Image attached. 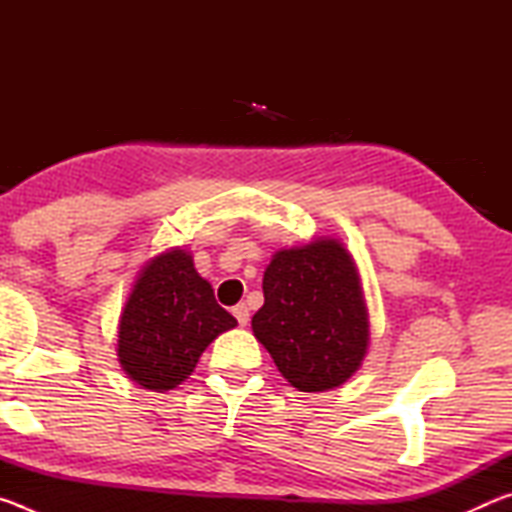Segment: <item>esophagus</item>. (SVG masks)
Returning <instances> with one entry per match:
<instances>
[{
	"label": "esophagus",
	"instance_id": "obj_1",
	"mask_svg": "<svg viewBox=\"0 0 512 512\" xmlns=\"http://www.w3.org/2000/svg\"><path fill=\"white\" fill-rule=\"evenodd\" d=\"M232 314H235L237 323H239L241 327H246V325H248V320H250V311H248V307L244 305V302H241V305H237V307H232Z\"/></svg>",
	"mask_w": 512,
	"mask_h": 512
}]
</instances>
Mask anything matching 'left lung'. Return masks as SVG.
<instances>
[{"instance_id":"8db88e82","label":"left lung","mask_w":512,"mask_h":512,"mask_svg":"<svg viewBox=\"0 0 512 512\" xmlns=\"http://www.w3.org/2000/svg\"><path fill=\"white\" fill-rule=\"evenodd\" d=\"M253 332L298 391L320 393L348 381L368 348V311L348 250L320 239L275 253Z\"/></svg>"}]
</instances>
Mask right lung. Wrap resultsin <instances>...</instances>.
Wrapping results in <instances>:
<instances>
[{
    "label": "right lung",
    "instance_id": "add662e5",
    "mask_svg": "<svg viewBox=\"0 0 512 512\" xmlns=\"http://www.w3.org/2000/svg\"><path fill=\"white\" fill-rule=\"evenodd\" d=\"M237 320L214 300L192 255L171 250L137 277L119 320L121 368L149 391H169L192 375L216 336Z\"/></svg>",
    "mask_w": 512,
    "mask_h": 512
}]
</instances>
